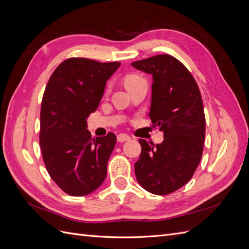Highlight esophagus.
I'll list each match as a JSON object with an SVG mask.
<instances>
[{
	"instance_id": "1",
	"label": "esophagus",
	"mask_w": 249,
	"mask_h": 249,
	"mask_svg": "<svg viewBox=\"0 0 249 249\" xmlns=\"http://www.w3.org/2000/svg\"><path fill=\"white\" fill-rule=\"evenodd\" d=\"M130 136H127L126 134H119L117 135V141L118 142H124V141H127L130 140Z\"/></svg>"
}]
</instances>
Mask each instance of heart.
<instances>
[{
    "instance_id": "heart-1",
    "label": "heart",
    "mask_w": 249,
    "mask_h": 249,
    "mask_svg": "<svg viewBox=\"0 0 249 249\" xmlns=\"http://www.w3.org/2000/svg\"><path fill=\"white\" fill-rule=\"evenodd\" d=\"M142 80V78H140L139 76H136V74H130V76L125 77L124 79V84H125V87L129 88L130 86L134 85L135 83H137L138 81Z\"/></svg>"
}]
</instances>
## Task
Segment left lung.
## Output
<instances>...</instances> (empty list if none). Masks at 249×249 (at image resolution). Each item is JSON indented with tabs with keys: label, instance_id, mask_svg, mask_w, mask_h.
Returning <instances> with one entry per match:
<instances>
[{
	"label": "left lung",
	"instance_id": "obj_1",
	"mask_svg": "<svg viewBox=\"0 0 249 249\" xmlns=\"http://www.w3.org/2000/svg\"><path fill=\"white\" fill-rule=\"evenodd\" d=\"M132 66L153 76L148 116L164 133L160 144L139 140L135 175L146 191L166 195L189 182L201 159L206 117L200 91L191 72L170 55L139 60Z\"/></svg>",
	"mask_w": 249,
	"mask_h": 249
}]
</instances>
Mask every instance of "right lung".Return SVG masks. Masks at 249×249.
Wrapping results in <instances>:
<instances>
[{"mask_svg":"<svg viewBox=\"0 0 249 249\" xmlns=\"http://www.w3.org/2000/svg\"><path fill=\"white\" fill-rule=\"evenodd\" d=\"M119 65L66 59L44 90L39 134L43 162L52 179L71 196L93 192L106 178L116 136L92 138L86 119L99 107L106 83Z\"/></svg>","mask_w":249,"mask_h":249,"instance_id":"add662e5","label":"right lung"}]
</instances>
